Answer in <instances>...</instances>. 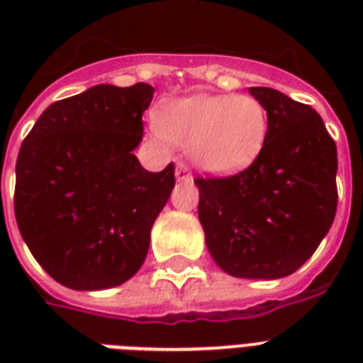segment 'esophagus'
Segmentation results:
<instances>
[{
	"instance_id": "1",
	"label": "esophagus",
	"mask_w": 363,
	"mask_h": 363,
	"mask_svg": "<svg viewBox=\"0 0 363 363\" xmlns=\"http://www.w3.org/2000/svg\"><path fill=\"white\" fill-rule=\"evenodd\" d=\"M175 177L179 182H190L192 181V173L188 171V167L184 164H179L175 169Z\"/></svg>"
}]
</instances>
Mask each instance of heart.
I'll return each mask as SVG.
<instances>
[{"mask_svg":"<svg viewBox=\"0 0 363 363\" xmlns=\"http://www.w3.org/2000/svg\"><path fill=\"white\" fill-rule=\"evenodd\" d=\"M267 128V111L248 94H199L173 101L164 115L152 116L160 141L186 147L194 164L216 175L247 169L264 148Z\"/></svg>","mask_w":363,"mask_h":363,"instance_id":"b5f03b06","label":"heart"}]
</instances>
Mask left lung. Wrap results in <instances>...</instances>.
I'll return each instance as SVG.
<instances>
[{
  "label": "left lung",
  "mask_w": 363,
  "mask_h": 363,
  "mask_svg": "<svg viewBox=\"0 0 363 363\" xmlns=\"http://www.w3.org/2000/svg\"><path fill=\"white\" fill-rule=\"evenodd\" d=\"M267 137L247 169L198 177V216L216 265L239 279H281L313 256L337 211V147L320 115L279 90L248 88Z\"/></svg>",
  "instance_id": "1"
}]
</instances>
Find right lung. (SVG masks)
<instances>
[{"instance_id":"1","label":"right lung","mask_w":363,"mask_h":363,"mask_svg":"<svg viewBox=\"0 0 363 363\" xmlns=\"http://www.w3.org/2000/svg\"><path fill=\"white\" fill-rule=\"evenodd\" d=\"M154 88L98 84L45 109L16 160L14 216L33 258L73 290L135 275L175 186V165L150 173L133 154Z\"/></svg>"}]
</instances>
